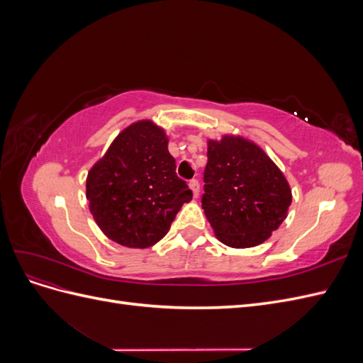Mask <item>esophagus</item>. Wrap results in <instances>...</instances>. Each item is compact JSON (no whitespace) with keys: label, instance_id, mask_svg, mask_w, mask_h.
<instances>
[{"label":"esophagus","instance_id":"obj_1","mask_svg":"<svg viewBox=\"0 0 363 363\" xmlns=\"http://www.w3.org/2000/svg\"><path fill=\"white\" fill-rule=\"evenodd\" d=\"M189 188L192 189L194 196H199V194H200V183H199V180L192 179V180L189 182Z\"/></svg>","mask_w":363,"mask_h":363}]
</instances>
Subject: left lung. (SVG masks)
<instances>
[{"instance_id": "left-lung-1", "label": "left lung", "mask_w": 363, "mask_h": 363, "mask_svg": "<svg viewBox=\"0 0 363 363\" xmlns=\"http://www.w3.org/2000/svg\"><path fill=\"white\" fill-rule=\"evenodd\" d=\"M204 213L223 244L256 247L286 219L292 203L283 172L265 151L239 136L208 140Z\"/></svg>"}]
</instances>
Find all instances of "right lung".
Masks as SVG:
<instances>
[{
  "label": "right lung",
  "mask_w": 363,
  "mask_h": 363,
  "mask_svg": "<svg viewBox=\"0 0 363 363\" xmlns=\"http://www.w3.org/2000/svg\"><path fill=\"white\" fill-rule=\"evenodd\" d=\"M86 199L107 238L147 248L168 233L192 191L175 172L164 131L139 121L121 131L87 174Z\"/></svg>",
  "instance_id": "right-lung-1"
}]
</instances>
